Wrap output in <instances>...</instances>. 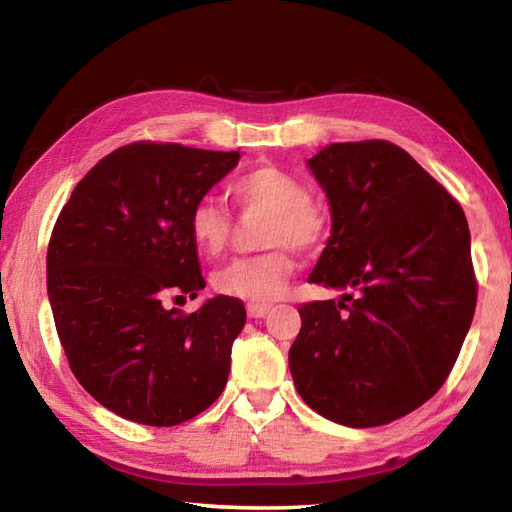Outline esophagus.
<instances>
[{"instance_id": "obj_1", "label": "esophagus", "mask_w": 512, "mask_h": 512, "mask_svg": "<svg viewBox=\"0 0 512 512\" xmlns=\"http://www.w3.org/2000/svg\"><path fill=\"white\" fill-rule=\"evenodd\" d=\"M268 312H270V306H266V303H248V317L262 319Z\"/></svg>"}]
</instances>
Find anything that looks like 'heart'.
<instances>
[{"mask_svg": "<svg viewBox=\"0 0 512 512\" xmlns=\"http://www.w3.org/2000/svg\"><path fill=\"white\" fill-rule=\"evenodd\" d=\"M233 198L244 217L266 215L259 231L266 253L239 257L213 275V288L222 295L268 303L288 290L295 275L290 248L310 255L330 233V220L321 206L308 198L299 178L279 167H257L231 184ZM233 215L215 198H202L191 209L189 231L204 255H222L233 237Z\"/></svg>", "mask_w": 512, "mask_h": 512, "instance_id": "b5f03b06", "label": "heart"}]
</instances>
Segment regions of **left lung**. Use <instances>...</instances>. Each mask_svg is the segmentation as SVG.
Masks as SVG:
<instances>
[{
  "label": "left lung",
  "instance_id": "left-lung-1",
  "mask_svg": "<svg viewBox=\"0 0 512 512\" xmlns=\"http://www.w3.org/2000/svg\"><path fill=\"white\" fill-rule=\"evenodd\" d=\"M308 167L332 211L308 281L356 292L303 303L290 374L323 418L380 427L424 405L458 361L477 301L469 224L387 140L328 145Z\"/></svg>",
  "mask_w": 512,
  "mask_h": 512
}]
</instances>
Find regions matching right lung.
I'll return each instance as SVG.
<instances>
[{"mask_svg": "<svg viewBox=\"0 0 512 512\" xmlns=\"http://www.w3.org/2000/svg\"><path fill=\"white\" fill-rule=\"evenodd\" d=\"M239 151L140 140L96 162L48 244V297L76 380L116 416L173 427L224 391L244 303L215 297L184 314L204 279L189 217Z\"/></svg>", "mask_w": 512, "mask_h": 512, "instance_id": "add662e5", "label": "right lung"}]
</instances>
